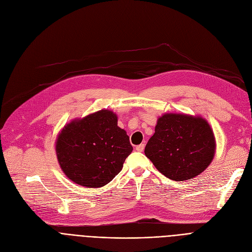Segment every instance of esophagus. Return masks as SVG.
Returning <instances> with one entry per match:
<instances>
[{
  "label": "esophagus",
  "mask_w": 252,
  "mask_h": 252,
  "mask_svg": "<svg viewBox=\"0 0 252 252\" xmlns=\"http://www.w3.org/2000/svg\"><path fill=\"white\" fill-rule=\"evenodd\" d=\"M144 147H145L144 144H140V145H138V146L136 147V150H137L138 152H142V151L144 150Z\"/></svg>",
  "instance_id": "obj_1"
}]
</instances>
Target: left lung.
Wrapping results in <instances>:
<instances>
[{
  "label": "left lung",
  "instance_id": "1",
  "mask_svg": "<svg viewBox=\"0 0 252 252\" xmlns=\"http://www.w3.org/2000/svg\"><path fill=\"white\" fill-rule=\"evenodd\" d=\"M215 151V136L206 121L174 113L159 117L145 147V155L155 167L174 181L201 174L213 160Z\"/></svg>",
  "mask_w": 252,
  "mask_h": 252
}]
</instances>
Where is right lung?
Listing matches in <instances>:
<instances>
[{"label": "right lung", "mask_w": 252, "mask_h": 252, "mask_svg": "<svg viewBox=\"0 0 252 252\" xmlns=\"http://www.w3.org/2000/svg\"><path fill=\"white\" fill-rule=\"evenodd\" d=\"M133 151L126 130L117 126V116L100 110L66 126L58 137L59 164L74 183L89 188L103 187L122 170Z\"/></svg>", "instance_id": "obj_1"}]
</instances>
